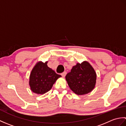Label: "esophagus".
I'll use <instances>...</instances> for the list:
<instances>
[{
    "label": "esophagus",
    "mask_w": 126,
    "mask_h": 126,
    "mask_svg": "<svg viewBox=\"0 0 126 126\" xmlns=\"http://www.w3.org/2000/svg\"><path fill=\"white\" fill-rule=\"evenodd\" d=\"M66 71H64L63 73H62L61 74V75L62 76V77H64L65 76V75H66Z\"/></svg>",
    "instance_id": "1"
}]
</instances>
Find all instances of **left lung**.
<instances>
[{
	"mask_svg": "<svg viewBox=\"0 0 126 126\" xmlns=\"http://www.w3.org/2000/svg\"><path fill=\"white\" fill-rule=\"evenodd\" d=\"M96 73L87 61L77 63L66 74L65 79L69 88L78 95H85L94 89L96 82Z\"/></svg>",
	"mask_w": 126,
	"mask_h": 126,
	"instance_id": "8db88e82",
	"label": "left lung"
}]
</instances>
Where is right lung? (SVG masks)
Wrapping results in <instances>:
<instances>
[{
    "mask_svg": "<svg viewBox=\"0 0 126 126\" xmlns=\"http://www.w3.org/2000/svg\"><path fill=\"white\" fill-rule=\"evenodd\" d=\"M47 61L38 62L31 70L29 77V85L32 92L37 94H44L51 89L60 75L49 68Z\"/></svg>",
    "mask_w": 126,
    "mask_h": 126,
    "instance_id": "1",
    "label": "right lung"
}]
</instances>
